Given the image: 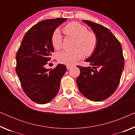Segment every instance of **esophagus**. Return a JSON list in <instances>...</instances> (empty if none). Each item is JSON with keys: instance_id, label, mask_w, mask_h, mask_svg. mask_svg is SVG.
<instances>
[{"instance_id": "1", "label": "esophagus", "mask_w": 135, "mask_h": 135, "mask_svg": "<svg viewBox=\"0 0 135 135\" xmlns=\"http://www.w3.org/2000/svg\"><path fill=\"white\" fill-rule=\"evenodd\" d=\"M66 67H67V69H71L72 67H73V66H71V65H67V66H66Z\"/></svg>"}]
</instances>
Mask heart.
Masks as SVG:
<instances>
[{"label":"heart","mask_w":135,"mask_h":135,"mask_svg":"<svg viewBox=\"0 0 135 135\" xmlns=\"http://www.w3.org/2000/svg\"><path fill=\"white\" fill-rule=\"evenodd\" d=\"M64 34L76 38L73 51H62L56 55L57 60L61 63L73 65L82 58L84 55L90 56L95 51L98 45L97 34L88 31L87 27L77 22H71L63 27ZM62 36L60 31L56 29L51 36V44L55 49L62 47Z\"/></svg>","instance_id":"b5f03b06"}]
</instances>
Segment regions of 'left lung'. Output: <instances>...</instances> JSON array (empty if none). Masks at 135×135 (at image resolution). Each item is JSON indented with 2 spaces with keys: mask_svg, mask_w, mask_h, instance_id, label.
<instances>
[{
  "mask_svg": "<svg viewBox=\"0 0 135 135\" xmlns=\"http://www.w3.org/2000/svg\"><path fill=\"white\" fill-rule=\"evenodd\" d=\"M98 37V45L85 60L91 66L81 67L77 78L80 93L93 101H101L111 96L117 89L124 68L122 45L109 29L93 22L83 20Z\"/></svg>",
  "mask_w": 135,
  "mask_h": 135,
  "instance_id": "obj_1",
  "label": "left lung"
}]
</instances>
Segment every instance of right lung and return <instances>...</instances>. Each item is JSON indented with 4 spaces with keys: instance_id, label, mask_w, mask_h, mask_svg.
I'll use <instances>...</instances> for the list:
<instances>
[{
    "instance_id": "right-lung-1",
    "label": "right lung",
    "mask_w": 135,
    "mask_h": 135,
    "mask_svg": "<svg viewBox=\"0 0 135 135\" xmlns=\"http://www.w3.org/2000/svg\"><path fill=\"white\" fill-rule=\"evenodd\" d=\"M66 18L45 20L32 26L24 36L16 55V72L27 97L38 104H46L58 94L66 66L59 64L53 69L45 65L54 49L51 36Z\"/></svg>"
}]
</instances>
